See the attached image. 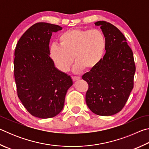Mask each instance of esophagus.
<instances>
[{
    "label": "esophagus",
    "instance_id": "obj_1",
    "mask_svg": "<svg viewBox=\"0 0 149 149\" xmlns=\"http://www.w3.org/2000/svg\"><path fill=\"white\" fill-rule=\"evenodd\" d=\"M81 79V77L79 76H73L72 77V79L74 81H77Z\"/></svg>",
    "mask_w": 149,
    "mask_h": 149
}]
</instances>
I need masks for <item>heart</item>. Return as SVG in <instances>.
Returning <instances> with one entry per match:
<instances>
[{
    "label": "heart",
    "mask_w": 149,
    "mask_h": 149,
    "mask_svg": "<svg viewBox=\"0 0 149 149\" xmlns=\"http://www.w3.org/2000/svg\"><path fill=\"white\" fill-rule=\"evenodd\" d=\"M58 41L60 45H50L49 54L62 72L70 69L73 58L76 62L75 71L91 70L99 64L104 54L105 38L98 29L67 30L59 35Z\"/></svg>",
    "instance_id": "obj_1"
}]
</instances>
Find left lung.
<instances>
[{"label": "left lung", "instance_id": "left-lung-1", "mask_svg": "<svg viewBox=\"0 0 149 149\" xmlns=\"http://www.w3.org/2000/svg\"><path fill=\"white\" fill-rule=\"evenodd\" d=\"M100 26L105 37L106 54L94 69L82 76L89 88L85 100L89 109L99 116H112L124 107L133 88L135 64L132 50L123 33L104 21Z\"/></svg>", "mask_w": 149, "mask_h": 149}]
</instances>
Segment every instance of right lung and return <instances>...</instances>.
Here are the masks:
<instances>
[{
  "instance_id": "obj_1",
  "label": "right lung",
  "mask_w": 149,
  "mask_h": 149,
  "mask_svg": "<svg viewBox=\"0 0 149 149\" xmlns=\"http://www.w3.org/2000/svg\"><path fill=\"white\" fill-rule=\"evenodd\" d=\"M62 29L45 22L33 25L19 39L14 52L17 97L29 114L42 119L61 112L73 84L71 77L58 70L49 54L52 33Z\"/></svg>"
}]
</instances>
